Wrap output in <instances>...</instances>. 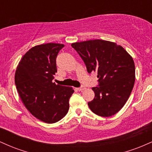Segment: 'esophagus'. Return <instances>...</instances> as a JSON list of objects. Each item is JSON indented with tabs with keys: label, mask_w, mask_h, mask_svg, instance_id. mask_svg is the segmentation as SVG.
I'll return each mask as SVG.
<instances>
[{
	"label": "esophagus",
	"mask_w": 152,
	"mask_h": 152,
	"mask_svg": "<svg viewBox=\"0 0 152 152\" xmlns=\"http://www.w3.org/2000/svg\"><path fill=\"white\" fill-rule=\"evenodd\" d=\"M85 88H85V86H81L80 88H78V91H83L85 89Z\"/></svg>",
	"instance_id": "1"
}]
</instances>
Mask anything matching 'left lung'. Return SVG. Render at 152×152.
Wrapping results in <instances>:
<instances>
[{"label":"left lung","mask_w":152,"mask_h":152,"mask_svg":"<svg viewBox=\"0 0 152 152\" xmlns=\"http://www.w3.org/2000/svg\"><path fill=\"white\" fill-rule=\"evenodd\" d=\"M71 46L77 51L88 73L97 72L99 86L93 87L95 97L88 103L96 115L109 117L124 106L133 89L135 66L123 47L104 40L76 42Z\"/></svg>","instance_id":"1"}]
</instances>
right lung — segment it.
<instances>
[{"label":"right lung","instance_id":"1","mask_svg":"<svg viewBox=\"0 0 152 152\" xmlns=\"http://www.w3.org/2000/svg\"><path fill=\"white\" fill-rule=\"evenodd\" d=\"M61 43H48L31 48L22 57L15 74V83L24 106L45 123L60 121L69 109L74 90L53 83Z\"/></svg>","mask_w":152,"mask_h":152}]
</instances>
